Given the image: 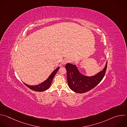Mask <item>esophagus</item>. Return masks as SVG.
I'll return each mask as SVG.
<instances>
[{
  "label": "esophagus",
  "mask_w": 127,
  "mask_h": 127,
  "mask_svg": "<svg viewBox=\"0 0 127 127\" xmlns=\"http://www.w3.org/2000/svg\"><path fill=\"white\" fill-rule=\"evenodd\" d=\"M71 61V59H70V58H65V59L63 60V61H62V64H63V65H65V64L68 63L70 62Z\"/></svg>",
  "instance_id": "esophagus-1"
}]
</instances>
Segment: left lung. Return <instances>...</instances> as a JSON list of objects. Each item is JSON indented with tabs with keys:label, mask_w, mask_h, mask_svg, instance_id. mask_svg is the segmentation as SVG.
<instances>
[{
	"label": "left lung",
	"mask_w": 127,
	"mask_h": 127,
	"mask_svg": "<svg viewBox=\"0 0 127 127\" xmlns=\"http://www.w3.org/2000/svg\"><path fill=\"white\" fill-rule=\"evenodd\" d=\"M107 62L105 68L93 76H84L81 74L75 65L68 63L65 65L67 79L69 88L78 93H83L96 87L104 78L107 69Z\"/></svg>",
	"instance_id": "obj_1"
}]
</instances>
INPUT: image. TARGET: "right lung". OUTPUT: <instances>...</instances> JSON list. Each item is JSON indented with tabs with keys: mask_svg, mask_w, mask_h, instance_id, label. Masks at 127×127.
Wrapping results in <instances>:
<instances>
[{
	"mask_svg": "<svg viewBox=\"0 0 127 127\" xmlns=\"http://www.w3.org/2000/svg\"><path fill=\"white\" fill-rule=\"evenodd\" d=\"M59 69V67L57 68L49 76V77L43 82H42L41 84H39V85H36V86H30L27 84H26L25 83H23L24 85H25L27 87H28L29 88L31 89L32 90L37 91V92H42L47 90L51 86V83L52 82V80L53 79V78L57 71H58Z\"/></svg>",
	"mask_w": 127,
	"mask_h": 127,
	"instance_id": "add662e5",
	"label": "right lung"
}]
</instances>
